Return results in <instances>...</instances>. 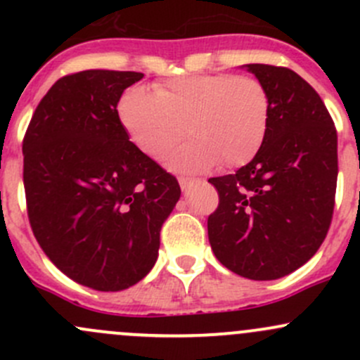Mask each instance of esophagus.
<instances>
[{
    "mask_svg": "<svg viewBox=\"0 0 360 360\" xmlns=\"http://www.w3.org/2000/svg\"><path fill=\"white\" fill-rule=\"evenodd\" d=\"M193 183H195V179H190V177H179V184H181V190L183 191H186Z\"/></svg>",
    "mask_w": 360,
    "mask_h": 360,
    "instance_id": "obj_1",
    "label": "esophagus"
}]
</instances>
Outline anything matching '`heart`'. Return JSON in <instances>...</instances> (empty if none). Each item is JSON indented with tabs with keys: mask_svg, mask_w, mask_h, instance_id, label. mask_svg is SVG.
I'll list each match as a JSON object with an SVG mask.
<instances>
[{
	"mask_svg": "<svg viewBox=\"0 0 360 360\" xmlns=\"http://www.w3.org/2000/svg\"><path fill=\"white\" fill-rule=\"evenodd\" d=\"M270 96L250 76L181 75L146 89L127 90L118 120L146 157H165L184 136L193 137L167 160L176 172H200L223 163L240 167L261 150L270 125Z\"/></svg>",
	"mask_w": 360,
	"mask_h": 360,
	"instance_id": "obj_1",
	"label": "heart"
}]
</instances>
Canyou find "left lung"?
I'll return each instance as SVG.
<instances>
[{"mask_svg":"<svg viewBox=\"0 0 360 360\" xmlns=\"http://www.w3.org/2000/svg\"><path fill=\"white\" fill-rule=\"evenodd\" d=\"M270 96L266 137L248 165L209 179L219 205L207 219L223 266L275 281L303 266L328 235L335 209L338 136L321 96L288 68L245 64Z\"/></svg>","mask_w":360,"mask_h":360,"instance_id":"1","label":"left lung"}]
</instances>
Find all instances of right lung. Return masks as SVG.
I'll return each instance as SVG.
<instances>
[{
  "label": "right lung",
  "mask_w": 360,
  "mask_h": 360,
  "mask_svg": "<svg viewBox=\"0 0 360 360\" xmlns=\"http://www.w3.org/2000/svg\"><path fill=\"white\" fill-rule=\"evenodd\" d=\"M143 72L89 69L57 79L25 132L24 190L39 248L96 291H122L153 268L176 177L130 143L118 101Z\"/></svg>",
  "instance_id": "1"
}]
</instances>
